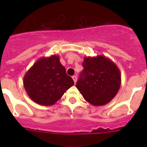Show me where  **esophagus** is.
<instances>
[{"instance_id":"obj_1","label":"esophagus","mask_w":147,"mask_h":147,"mask_svg":"<svg viewBox=\"0 0 147 147\" xmlns=\"http://www.w3.org/2000/svg\"><path fill=\"white\" fill-rule=\"evenodd\" d=\"M72 80H73L74 82L76 83L77 80H78V78H77V77L75 76V75H74V76H72Z\"/></svg>"}]
</instances>
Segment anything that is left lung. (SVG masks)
Wrapping results in <instances>:
<instances>
[{
    "instance_id": "left-lung-1",
    "label": "left lung",
    "mask_w": 147,
    "mask_h": 147,
    "mask_svg": "<svg viewBox=\"0 0 147 147\" xmlns=\"http://www.w3.org/2000/svg\"><path fill=\"white\" fill-rule=\"evenodd\" d=\"M84 67L76 87L86 101L94 106L109 103L117 94L121 74L117 65L103 55L84 57Z\"/></svg>"
}]
</instances>
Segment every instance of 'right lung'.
<instances>
[{
    "instance_id": "1",
    "label": "right lung",
    "mask_w": 147,
    "mask_h": 147,
    "mask_svg": "<svg viewBox=\"0 0 147 147\" xmlns=\"http://www.w3.org/2000/svg\"><path fill=\"white\" fill-rule=\"evenodd\" d=\"M25 90L30 98L44 106L53 105L74 84L66 74L58 55L42 57L34 63L23 78Z\"/></svg>"
}]
</instances>
